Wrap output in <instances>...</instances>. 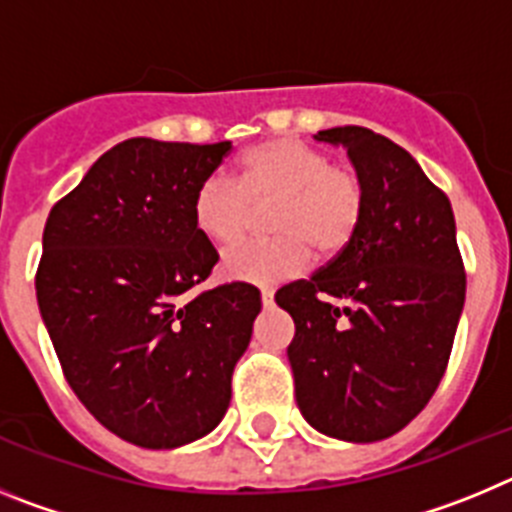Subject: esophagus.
Returning a JSON list of instances; mask_svg holds the SVG:
<instances>
[{"instance_id": "obj_1", "label": "esophagus", "mask_w": 512, "mask_h": 512, "mask_svg": "<svg viewBox=\"0 0 512 512\" xmlns=\"http://www.w3.org/2000/svg\"><path fill=\"white\" fill-rule=\"evenodd\" d=\"M261 305L264 307L274 305V292H271V289H261Z\"/></svg>"}]
</instances>
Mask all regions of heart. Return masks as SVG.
Returning a JSON list of instances; mask_svg holds the SVG:
<instances>
[{"label":"heart","instance_id":"b5f03b06","mask_svg":"<svg viewBox=\"0 0 512 512\" xmlns=\"http://www.w3.org/2000/svg\"><path fill=\"white\" fill-rule=\"evenodd\" d=\"M269 202L274 238L241 243L223 256L220 269L233 282H287L310 266L312 251L320 261L338 259L359 233L366 189L351 166L330 164L300 140L277 138L243 153L235 182L205 176L192 194V217L207 241L233 246L251 225L253 205Z\"/></svg>","mask_w":512,"mask_h":512}]
</instances>
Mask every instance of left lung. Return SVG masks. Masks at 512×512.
Wrapping results in <instances>:
<instances>
[{
    "label": "left lung",
    "mask_w": 512,
    "mask_h": 512,
    "mask_svg": "<svg viewBox=\"0 0 512 512\" xmlns=\"http://www.w3.org/2000/svg\"><path fill=\"white\" fill-rule=\"evenodd\" d=\"M315 138L346 146L366 212L346 253L274 297L295 320L297 405L325 436L382 441L428 405L449 366L467 295L454 210L390 138L359 125Z\"/></svg>",
    "instance_id": "1"
}]
</instances>
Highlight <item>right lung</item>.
<instances>
[{"label": "right lung", "mask_w": 512, "mask_h": 512, "mask_svg": "<svg viewBox=\"0 0 512 512\" xmlns=\"http://www.w3.org/2000/svg\"><path fill=\"white\" fill-rule=\"evenodd\" d=\"M223 143L130 138L53 205L35 292L63 377L122 441L176 449L210 433L261 310L246 282L200 292L217 251L192 194Z\"/></svg>", "instance_id": "right-lung-1"}]
</instances>
